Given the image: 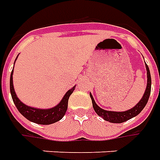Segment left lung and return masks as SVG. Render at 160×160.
<instances>
[{
    "instance_id": "obj_1",
    "label": "left lung",
    "mask_w": 160,
    "mask_h": 160,
    "mask_svg": "<svg viewBox=\"0 0 160 160\" xmlns=\"http://www.w3.org/2000/svg\"><path fill=\"white\" fill-rule=\"evenodd\" d=\"M145 68H146V72H147V84H146V88L144 90V94H143L142 98L140 99L139 102L137 103L134 107L126 110V111H111V110L103 109L97 105L93 95L90 93V97L92 100L93 108H94L95 113L98 115L99 117H102L105 121L109 122L112 123H121V122H124L128 121L133 117H137L140 112L144 109V108L145 107L146 103L148 102L149 97H150L151 87H152L151 73H150V70H149V67L146 65V63H145Z\"/></svg>"
}]
</instances>
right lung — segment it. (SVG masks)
<instances>
[{"label":"right lung","instance_id":"1","mask_svg":"<svg viewBox=\"0 0 160 160\" xmlns=\"http://www.w3.org/2000/svg\"><path fill=\"white\" fill-rule=\"evenodd\" d=\"M17 57L16 60L17 59ZM13 72H14V70H12L11 75H10V94H11L13 102L15 103L16 107L17 108L18 111L20 112L26 119L35 123L43 124V125L52 124L54 122L61 120L63 117L66 115L67 106H68V99L72 94V92L74 91L76 85L66 92L65 95L63 96V98L61 99V101L58 103L56 106L50 108H38L30 107V106L26 105L22 102H21L20 99L17 97L15 88H14V84H13Z\"/></svg>","mask_w":160,"mask_h":160}]
</instances>
